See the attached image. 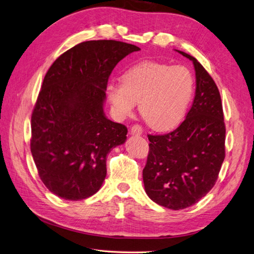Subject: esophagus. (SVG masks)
Segmentation results:
<instances>
[{
	"mask_svg": "<svg viewBox=\"0 0 254 254\" xmlns=\"http://www.w3.org/2000/svg\"><path fill=\"white\" fill-rule=\"evenodd\" d=\"M131 133L133 135H141L142 134V127L139 125H134L131 127Z\"/></svg>",
	"mask_w": 254,
	"mask_h": 254,
	"instance_id": "esophagus-1",
	"label": "esophagus"
}]
</instances>
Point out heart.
I'll return each instance as SVG.
<instances>
[{"label":"heart","mask_w":254,"mask_h":254,"mask_svg":"<svg viewBox=\"0 0 254 254\" xmlns=\"http://www.w3.org/2000/svg\"><path fill=\"white\" fill-rule=\"evenodd\" d=\"M107 97L118 118L139 102L142 118L154 129L171 128L184 119L194 92V78L183 65L144 61L129 67L122 82H110Z\"/></svg>","instance_id":"obj_1"}]
</instances>
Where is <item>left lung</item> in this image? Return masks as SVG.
Instances as JSON below:
<instances>
[{
  "mask_svg": "<svg viewBox=\"0 0 254 254\" xmlns=\"http://www.w3.org/2000/svg\"><path fill=\"white\" fill-rule=\"evenodd\" d=\"M196 90L186 119L174 131L148 135L149 153L142 170L146 193L170 209L190 207L216 185L225 158V125L216 82L194 57Z\"/></svg>",
  "mask_w": 254,
  "mask_h": 254,
  "instance_id": "obj_1",
  "label": "left lung"
}]
</instances>
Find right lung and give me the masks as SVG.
<instances>
[{
	"instance_id": "1",
	"label": "right lung",
	"mask_w": 254,
	"mask_h": 254,
	"mask_svg": "<svg viewBox=\"0 0 254 254\" xmlns=\"http://www.w3.org/2000/svg\"><path fill=\"white\" fill-rule=\"evenodd\" d=\"M140 50L114 40L88 41L62 54L45 75L31 117V152L47 189L64 199L92 196L106 177V157L127 128L104 115L108 78Z\"/></svg>"
}]
</instances>
